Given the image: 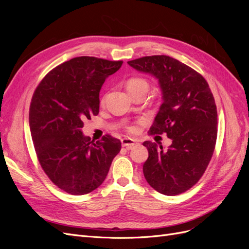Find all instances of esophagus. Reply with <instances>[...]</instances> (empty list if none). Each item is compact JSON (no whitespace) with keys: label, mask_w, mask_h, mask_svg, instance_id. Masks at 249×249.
<instances>
[{"label":"esophagus","mask_w":249,"mask_h":249,"mask_svg":"<svg viewBox=\"0 0 249 249\" xmlns=\"http://www.w3.org/2000/svg\"><path fill=\"white\" fill-rule=\"evenodd\" d=\"M136 144H138L137 141L132 139V138H124V139H122V145H123V147H125L127 149H132V147H134Z\"/></svg>","instance_id":"esophagus-1"}]
</instances>
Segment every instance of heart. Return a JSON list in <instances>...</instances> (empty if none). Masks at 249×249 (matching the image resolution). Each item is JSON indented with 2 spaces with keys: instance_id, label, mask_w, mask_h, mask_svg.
<instances>
[{
  "instance_id": "b5f03b06",
  "label": "heart",
  "mask_w": 249,
  "mask_h": 249,
  "mask_svg": "<svg viewBox=\"0 0 249 249\" xmlns=\"http://www.w3.org/2000/svg\"><path fill=\"white\" fill-rule=\"evenodd\" d=\"M125 87H126L127 91H129V92L135 91V90H140V89L148 90L147 82L144 79L137 78V77L131 78V79L127 80L126 83H125ZM127 130H129L132 133H135L137 131V126L136 125H131V126H129V129H127Z\"/></svg>"
}]
</instances>
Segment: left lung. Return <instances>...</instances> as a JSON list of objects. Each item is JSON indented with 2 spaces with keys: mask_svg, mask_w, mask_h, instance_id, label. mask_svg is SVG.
Here are the masks:
<instances>
[{
  "mask_svg": "<svg viewBox=\"0 0 249 249\" xmlns=\"http://www.w3.org/2000/svg\"><path fill=\"white\" fill-rule=\"evenodd\" d=\"M159 83L163 103L149 134L166 133L172 140L164 150L143 142L148 158L143 164L146 182L164 195H178L196 184L213 156L217 109L207 81L191 67L169 56H147L127 62Z\"/></svg>",
  "mask_w": 249,
  "mask_h": 249,
  "instance_id": "left-lung-1",
  "label": "left lung"
}]
</instances>
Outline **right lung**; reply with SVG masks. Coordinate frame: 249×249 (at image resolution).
I'll list each match as a JSON object with an SVG mask.
<instances>
[{"label":"right lung","instance_id":"right-lung-1","mask_svg":"<svg viewBox=\"0 0 249 249\" xmlns=\"http://www.w3.org/2000/svg\"><path fill=\"white\" fill-rule=\"evenodd\" d=\"M123 61L77 57L51 71L33 94L29 124L37 158L60 189L83 195L106 178L122 143L110 135L93 142L83 135L84 120L100 111L105 80Z\"/></svg>","mask_w":249,"mask_h":249}]
</instances>
